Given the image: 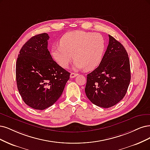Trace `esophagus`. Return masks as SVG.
<instances>
[{
  "mask_svg": "<svg viewBox=\"0 0 150 150\" xmlns=\"http://www.w3.org/2000/svg\"><path fill=\"white\" fill-rule=\"evenodd\" d=\"M77 76V73H71V74H70V77L71 78H74V77H75L76 76Z\"/></svg>",
  "mask_w": 150,
  "mask_h": 150,
  "instance_id": "esophagus-1",
  "label": "esophagus"
}]
</instances>
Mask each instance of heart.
<instances>
[{"instance_id": "heart-1", "label": "heart", "mask_w": 150, "mask_h": 150, "mask_svg": "<svg viewBox=\"0 0 150 150\" xmlns=\"http://www.w3.org/2000/svg\"><path fill=\"white\" fill-rule=\"evenodd\" d=\"M59 44L52 48L51 54L63 68L74 58L75 69L92 71L101 63L105 50V41L100 34L83 31L66 33L61 38Z\"/></svg>"}]
</instances>
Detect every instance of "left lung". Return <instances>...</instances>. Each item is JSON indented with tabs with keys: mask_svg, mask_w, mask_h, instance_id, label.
<instances>
[{
	"mask_svg": "<svg viewBox=\"0 0 150 150\" xmlns=\"http://www.w3.org/2000/svg\"><path fill=\"white\" fill-rule=\"evenodd\" d=\"M101 63L87 76L85 92L97 106L109 108L125 96L131 79L130 60L123 46L111 35Z\"/></svg>",
	"mask_w": 150,
	"mask_h": 150,
	"instance_id": "obj_1",
	"label": "left lung"
}]
</instances>
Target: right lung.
<instances>
[{
  "label": "right lung",
  "instance_id": "add662e5",
  "mask_svg": "<svg viewBox=\"0 0 150 150\" xmlns=\"http://www.w3.org/2000/svg\"><path fill=\"white\" fill-rule=\"evenodd\" d=\"M49 38L46 33L33 36L22 46L16 63L18 92L25 104L37 110L58 100L70 76L51 57Z\"/></svg>",
  "mask_w": 150,
  "mask_h": 150
}]
</instances>
